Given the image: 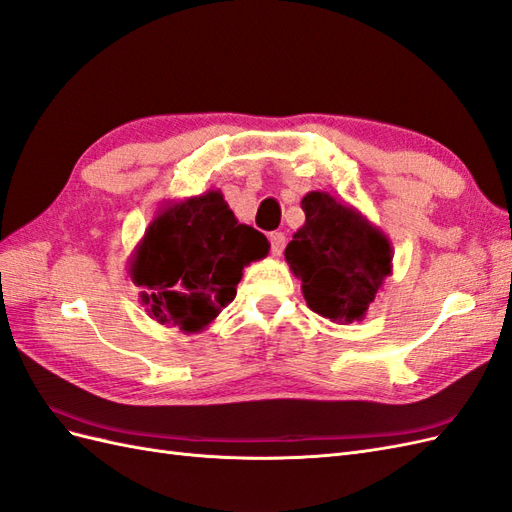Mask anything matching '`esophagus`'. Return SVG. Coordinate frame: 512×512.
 Instances as JSON below:
<instances>
[{
    "instance_id": "esophagus-1",
    "label": "esophagus",
    "mask_w": 512,
    "mask_h": 512,
    "mask_svg": "<svg viewBox=\"0 0 512 512\" xmlns=\"http://www.w3.org/2000/svg\"><path fill=\"white\" fill-rule=\"evenodd\" d=\"M269 241H271V254H273V256H282L284 247H286L284 232H271V234H269Z\"/></svg>"
}]
</instances>
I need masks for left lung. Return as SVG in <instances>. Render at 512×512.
I'll use <instances>...</instances> for the list:
<instances>
[{
  "mask_svg": "<svg viewBox=\"0 0 512 512\" xmlns=\"http://www.w3.org/2000/svg\"><path fill=\"white\" fill-rule=\"evenodd\" d=\"M301 209L306 224L293 234L284 256L301 280L308 308L340 325L364 321L392 273L390 239L327 191L306 193Z\"/></svg>",
  "mask_w": 512,
  "mask_h": 512,
  "instance_id": "obj_1",
  "label": "left lung"
}]
</instances>
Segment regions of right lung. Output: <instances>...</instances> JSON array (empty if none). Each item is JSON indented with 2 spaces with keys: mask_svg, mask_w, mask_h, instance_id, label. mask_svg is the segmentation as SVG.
Segmentation results:
<instances>
[{
  "mask_svg": "<svg viewBox=\"0 0 512 512\" xmlns=\"http://www.w3.org/2000/svg\"><path fill=\"white\" fill-rule=\"evenodd\" d=\"M262 232L230 211L224 193L163 202L129 258L150 319L198 334L237 295L243 267L269 254Z\"/></svg>",
  "mask_w": 512,
  "mask_h": 512,
  "instance_id": "right-lung-1",
  "label": "right lung"
}]
</instances>
